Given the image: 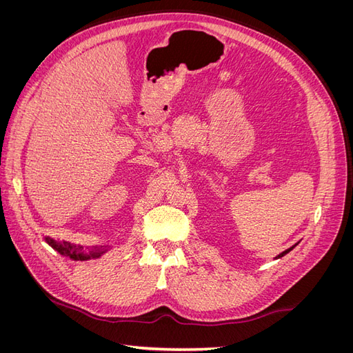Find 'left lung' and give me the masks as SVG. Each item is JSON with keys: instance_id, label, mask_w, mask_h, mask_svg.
<instances>
[{"instance_id": "8db88e82", "label": "left lung", "mask_w": 353, "mask_h": 353, "mask_svg": "<svg viewBox=\"0 0 353 353\" xmlns=\"http://www.w3.org/2000/svg\"><path fill=\"white\" fill-rule=\"evenodd\" d=\"M296 245H297V243H296V244H294V245H292V248H290V249H287V250H284V252H283V253H280V254H279V256H275V258H274V259H280V258H283V256H284V254H287V253H288V252H290V250H293V249H294V248H296Z\"/></svg>"}]
</instances>
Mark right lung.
Segmentation results:
<instances>
[{
    "label": "right lung",
    "instance_id": "1",
    "mask_svg": "<svg viewBox=\"0 0 353 353\" xmlns=\"http://www.w3.org/2000/svg\"><path fill=\"white\" fill-rule=\"evenodd\" d=\"M48 245H51L52 249L57 250L60 254L66 256V258L72 261H90V259H97L101 254H104L108 250H110V245H94V248L90 252H85L82 245L79 244H73L69 241H56L51 237H44Z\"/></svg>",
    "mask_w": 353,
    "mask_h": 353
}]
</instances>
